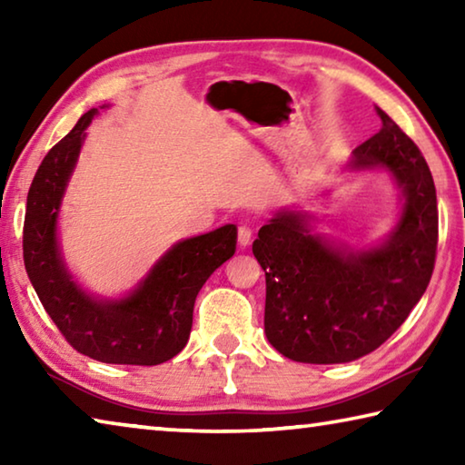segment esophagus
<instances>
[{
    "label": "esophagus",
    "mask_w": 465,
    "mask_h": 465,
    "mask_svg": "<svg viewBox=\"0 0 465 465\" xmlns=\"http://www.w3.org/2000/svg\"><path fill=\"white\" fill-rule=\"evenodd\" d=\"M250 242H252V230L248 225H240L238 227V243L242 248H246Z\"/></svg>",
    "instance_id": "esophagus-1"
}]
</instances>
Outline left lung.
Listing matches in <instances>:
<instances>
[{
  "mask_svg": "<svg viewBox=\"0 0 465 465\" xmlns=\"http://www.w3.org/2000/svg\"><path fill=\"white\" fill-rule=\"evenodd\" d=\"M381 129L359 145L344 172L383 170L400 188V217L371 246L313 232L308 211L281 209L252 243L266 274L264 332L299 363H349L404 324L430 281L439 215L430 170L419 147L383 110Z\"/></svg>",
  "mask_w": 465,
  "mask_h": 465,
  "instance_id": "8db88e82",
  "label": "left lung"
}]
</instances>
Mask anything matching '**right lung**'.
Returning a JSON list of instances; mask_svg holds the SVG:
<instances>
[{"mask_svg": "<svg viewBox=\"0 0 465 465\" xmlns=\"http://www.w3.org/2000/svg\"><path fill=\"white\" fill-rule=\"evenodd\" d=\"M100 108H106L100 106ZM98 108L45 155L26 199L25 264L43 308L77 352L113 365H160L184 349L201 287L235 252V225L176 242L123 297L85 291L69 272L59 211Z\"/></svg>", "mask_w": 465, "mask_h": 465, "instance_id": "1", "label": "right lung"}]
</instances>
